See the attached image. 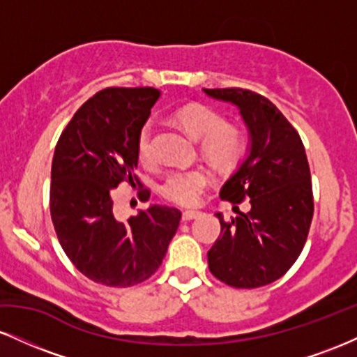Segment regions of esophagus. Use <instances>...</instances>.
Listing matches in <instances>:
<instances>
[{
    "mask_svg": "<svg viewBox=\"0 0 357 357\" xmlns=\"http://www.w3.org/2000/svg\"><path fill=\"white\" fill-rule=\"evenodd\" d=\"M199 215H202V213H199V211H191V210H186V211H183V220H184V221L195 220V218H198Z\"/></svg>",
    "mask_w": 357,
    "mask_h": 357,
    "instance_id": "1",
    "label": "esophagus"
}]
</instances>
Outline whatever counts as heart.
I'll return each instance as SVG.
<instances>
[{"instance_id": "1", "label": "heart", "mask_w": 357, "mask_h": 357, "mask_svg": "<svg viewBox=\"0 0 357 357\" xmlns=\"http://www.w3.org/2000/svg\"><path fill=\"white\" fill-rule=\"evenodd\" d=\"M176 121L192 139L202 141L203 154L221 167L236 166L247 155V134L240 126L227 121L220 110L204 104H190L176 112ZM151 136L153 126L146 122L136 137V155L142 165H149L153 159ZM211 183V171L204 166L181 167L166 176L159 186V192L167 202L179 206H196Z\"/></svg>"}]
</instances>
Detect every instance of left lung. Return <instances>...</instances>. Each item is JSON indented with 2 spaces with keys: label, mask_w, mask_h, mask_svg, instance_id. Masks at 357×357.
<instances>
[{
  "label": "left lung",
  "mask_w": 357,
  "mask_h": 357,
  "mask_svg": "<svg viewBox=\"0 0 357 357\" xmlns=\"http://www.w3.org/2000/svg\"><path fill=\"white\" fill-rule=\"evenodd\" d=\"M208 96L238 105L252 149L221 188V199L238 216L225 220L208 252L210 272L235 289L268 285L289 272L304 248L314 215L312 181L297 129L267 97L247 89H204ZM252 204L241 213L236 204Z\"/></svg>",
  "instance_id": "left-lung-1"
}]
</instances>
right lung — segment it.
Listing matches in <instances>:
<instances>
[{
  "mask_svg": "<svg viewBox=\"0 0 357 357\" xmlns=\"http://www.w3.org/2000/svg\"><path fill=\"white\" fill-rule=\"evenodd\" d=\"M159 99L153 87H107L90 97L61 130L52 161L50 215L65 255L90 280L134 287L158 272L181 211L151 206L117 221L112 190L141 188L136 137ZM151 191L142 190L147 202Z\"/></svg>",
  "mask_w": 357,
  "mask_h": 357,
  "instance_id": "1",
  "label": "right lung"
}]
</instances>
